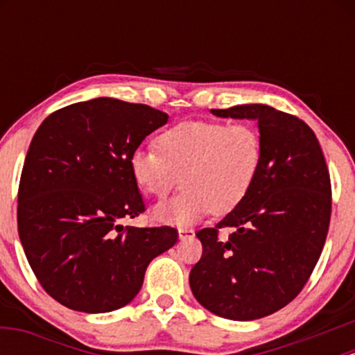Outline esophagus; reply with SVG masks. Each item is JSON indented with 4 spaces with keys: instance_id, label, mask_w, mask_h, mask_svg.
Here are the masks:
<instances>
[{
    "instance_id": "34e87169",
    "label": "esophagus",
    "mask_w": 355,
    "mask_h": 355,
    "mask_svg": "<svg viewBox=\"0 0 355 355\" xmlns=\"http://www.w3.org/2000/svg\"><path fill=\"white\" fill-rule=\"evenodd\" d=\"M193 235H195V230L190 229V227H183V229H178V237H180V240L191 239Z\"/></svg>"
}]
</instances>
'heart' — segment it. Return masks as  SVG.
Masks as SVG:
<instances>
[{"instance_id":"1","label":"heart","mask_w":355,"mask_h":355,"mask_svg":"<svg viewBox=\"0 0 355 355\" xmlns=\"http://www.w3.org/2000/svg\"><path fill=\"white\" fill-rule=\"evenodd\" d=\"M155 144L157 148L133 150L128 166L140 191L158 200L173 190L180 175L183 190L153 210L155 220L170 225H191L210 211H234L262 168V135L243 121H182L164 130Z\"/></svg>"}]
</instances>
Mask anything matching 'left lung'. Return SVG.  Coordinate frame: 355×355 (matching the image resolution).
<instances>
[{
	"label": "left lung",
	"mask_w": 355,
	"mask_h": 355,
	"mask_svg": "<svg viewBox=\"0 0 355 355\" xmlns=\"http://www.w3.org/2000/svg\"><path fill=\"white\" fill-rule=\"evenodd\" d=\"M211 113L257 120L263 160L245 200L195 234L203 250L190 287L215 315L255 320L292 302L307 284L331 223V175L315 133L300 118L259 103ZM225 226L234 232L220 241Z\"/></svg>",
	"instance_id": "1"
}]
</instances>
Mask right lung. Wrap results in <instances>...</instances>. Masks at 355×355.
Masks as SVG:
<instances>
[{
	"label": "right lung",
	"instance_id": "1",
	"mask_svg": "<svg viewBox=\"0 0 355 355\" xmlns=\"http://www.w3.org/2000/svg\"><path fill=\"white\" fill-rule=\"evenodd\" d=\"M168 115L95 98L56 110L36 130L18 189V234L48 295L71 311L123 307L145 270L178 240L173 227L120 225L145 203L128 160Z\"/></svg>",
	"mask_w": 355,
	"mask_h": 355
}]
</instances>
